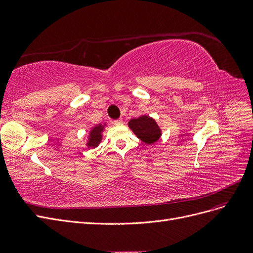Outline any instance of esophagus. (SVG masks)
Returning <instances> with one entry per match:
<instances>
[{
	"instance_id": "1",
	"label": "esophagus",
	"mask_w": 253,
	"mask_h": 253,
	"mask_svg": "<svg viewBox=\"0 0 253 253\" xmlns=\"http://www.w3.org/2000/svg\"><path fill=\"white\" fill-rule=\"evenodd\" d=\"M113 124L115 126H121L122 124H124V120H122V119H116V120L113 121Z\"/></svg>"
}]
</instances>
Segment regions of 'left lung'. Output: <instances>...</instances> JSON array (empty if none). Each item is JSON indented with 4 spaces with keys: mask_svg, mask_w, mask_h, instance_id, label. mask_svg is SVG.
<instances>
[{
    "mask_svg": "<svg viewBox=\"0 0 253 253\" xmlns=\"http://www.w3.org/2000/svg\"><path fill=\"white\" fill-rule=\"evenodd\" d=\"M128 126L139 139L147 144L154 143L162 136V131H160L156 121L145 115L137 119L134 118L129 120Z\"/></svg>",
    "mask_w": 253,
    "mask_h": 253,
    "instance_id": "8db88e82",
    "label": "left lung"
}]
</instances>
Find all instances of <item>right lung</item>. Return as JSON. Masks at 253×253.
Returning <instances> with one entry per match:
<instances>
[{
	"label": "right lung",
	"mask_w": 253,
	"mask_h": 253,
	"mask_svg": "<svg viewBox=\"0 0 253 253\" xmlns=\"http://www.w3.org/2000/svg\"><path fill=\"white\" fill-rule=\"evenodd\" d=\"M104 126L102 125H98L95 127L91 128V131L89 132V138L87 141V147L91 148H96L97 145L100 143L102 139V131H103Z\"/></svg>",
	"instance_id": "obj_1"
}]
</instances>
